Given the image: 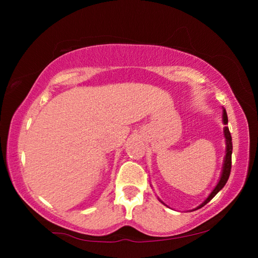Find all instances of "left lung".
Returning <instances> with one entry per match:
<instances>
[{"mask_svg": "<svg viewBox=\"0 0 258 258\" xmlns=\"http://www.w3.org/2000/svg\"><path fill=\"white\" fill-rule=\"evenodd\" d=\"M222 117H223V124L225 125L224 130H223L224 138H225V156H224V160H223V166H222V172H221L220 180H218L216 186L214 187V190L211 192V194H209L208 197L205 199V202L203 204H200L198 207H196L194 211H197V209L202 208L207 203L211 202V200L218 194V191L223 189L225 183L228 182V180H229L230 172H231V156H232V138H231V133L229 131V127L226 126V124H228V115H226V111H225L224 108H223V116H222ZM159 202H161L160 199H159ZM161 203H163V202H161Z\"/></svg>", "mask_w": 258, "mask_h": 258, "instance_id": "1", "label": "left lung"}]
</instances>
